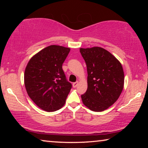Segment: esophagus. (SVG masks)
<instances>
[{"label":"esophagus","mask_w":148,"mask_h":148,"mask_svg":"<svg viewBox=\"0 0 148 148\" xmlns=\"http://www.w3.org/2000/svg\"><path fill=\"white\" fill-rule=\"evenodd\" d=\"M77 84H78V82H74V83H73V84H72V86H73L74 88H75V87H76Z\"/></svg>","instance_id":"1"}]
</instances>
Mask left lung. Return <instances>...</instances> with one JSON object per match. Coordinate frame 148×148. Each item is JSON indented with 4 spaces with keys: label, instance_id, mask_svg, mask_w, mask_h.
<instances>
[{
    "label": "left lung",
    "instance_id": "obj_1",
    "mask_svg": "<svg viewBox=\"0 0 148 148\" xmlns=\"http://www.w3.org/2000/svg\"><path fill=\"white\" fill-rule=\"evenodd\" d=\"M79 51L87 71V89L81 95L82 101L92 111H104L118 99L123 89L121 64L102 47L80 48Z\"/></svg>",
    "mask_w": 148,
    "mask_h": 148
}]
</instances>
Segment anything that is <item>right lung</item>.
<instances>
[{
  "mask_svg": "<svg viewBox=\"0 0 148 148\" xmlns=\"http://www.w3.org/2000/svg\"><path fill=\"white\" fill-rule=\"evenodd\" d=\"M69 47L51 45L30 59L24 74L27 94L40 108L58 110L64 104L72 88L62 69Z\"/></svg>",
  "mask_w": 148,
  "mask_h": 148,
  "instance_id": "1",
  "label": "right lung"
}]
</instances>
